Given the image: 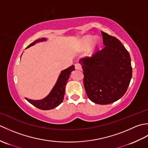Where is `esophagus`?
I'll return each mask as SVG.
<instances>
[{"mask_svg":"<svg viewBox=\"0 0 148 148\" xmlns=\"http://www.w3.org/2000/svg\"><path fill=\"white\" fill-rule=\"evenodd\" d=\"M75 69H77V70H82V67H81V65L79 64H75Z\"/></svg>","mask_w":148,"mask_h":148,"instance_id":"esophagus-1","label":"esophagus"}]
</instances>
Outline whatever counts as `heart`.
Listing matches in <instances>:
<instances>
[{
    "mask_svg": "<svg viewBox=\"0 0 148 148\" xmlns=\"http://www.w3.org/2000/svg\"><path fill=\"white\" fill-rule=\"evenodd\" d=\"M92 41V37L91 36H86L81 40V41L79 43L78 48L80 51H84L88 48V47L91 45ZM99 45V41L97 39H95L94 41L92 42V46H91L90 51L92 52L94 49L96 48V47Z\"/></svg>",
    "mask_w": 148,
    "mask_h": 148,
    "instance_id": "obj_1",
    "label": "heart"
}]
</instances>
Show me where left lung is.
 Wrapping results in <instances>:
<instances>
[{
  "label": "left lung",
  "instance_id": "1",
  "mask_svg": "<svg viewBox=\"0 0 148 148\" xmlns=\"http://www.w3.org/2000/svg\"><path fill=\"white\" fill-rule=\"evenodd\" d=\"M104 48L91 57L79 60L84 86L89 99L98 104H109L124 95L129 86L132 69L129 53L119 40L101 32Z\"/></svg>",
  "mask_w": 148,
  "mask_h": 148
}]
</instances>
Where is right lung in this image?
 I'll list each match as a JSON object with an SVG mask.
<instances>
[{
	"instance_id": "add662e5",
	"label": "right lung",
	"mask_w": 148,
	"mask_h": 148,
	"mask_svg": "<svg viewBox=\"0 0 148 148\" xmlns=\"http://www.w3.org/2000/svg\"><path fill=\"white\" fill-rule=\"evenodd\" d=\"M46 40V39L45 38L37 39L36 41L31 43L29 46H28L27 48L34 45L37 42L45 41ZM74 70H75L74 65H72L65 70L62 71L51 92L45 99L39 100H34L28 99L27 98H25V99L31 104L42 110H49L56 108L63 102L65 95L66 84H67L69 78L70 77L71 72Z\"/></svg>"
}]
</instances>
